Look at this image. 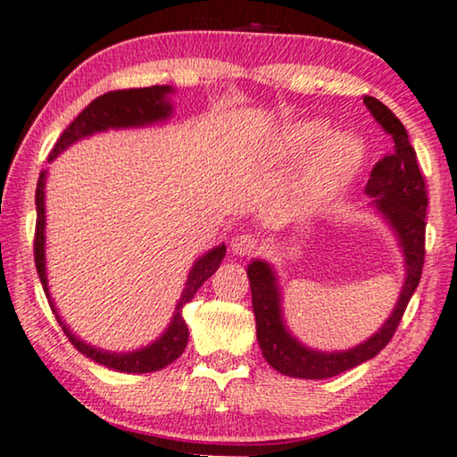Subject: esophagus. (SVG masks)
Masks as SVG:
<instances>
[{"label":"esophagus","mask_w":457,"mask_h":457,"mask_svg":"<svg viewBox=\"0 0 457 457\" xmlns=\"http://www.w3.org/2000/svg\"><path fill=\"white\" fill-rule=\"evenodd\" d=\"M230 249H233L235 255H251L253 251L257 249V239L255 235H249V233H241L233 237V241H230Z\"/></svg>","instance_id":"obj_1"}]
</instances>
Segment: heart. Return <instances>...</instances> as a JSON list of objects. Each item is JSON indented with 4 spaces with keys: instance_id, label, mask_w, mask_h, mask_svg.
Returning <instances> with one entry per match:
<instances>
[{
    "instance_id": "b5f03b06",
    "label": "heart",
    "mask_w": 457,
    "mask_h": 457,
    "mask_svg": "<svg viewBox=\"0 0 457 457\" xmlns=\"http://www.w3.org/2000/svg\"><path fill=\"white\" fill-rule=\"evenodd\" d=\"M328 134V123L320 121V119L295 123L278 136L276 154L282 158L303 154V152L313 148L317 142H321ZM361 164L362 148L359 142L348 136H329L328 140H323L307 177L303 179L296 200L305 208L320 206L353 181Z\"/></svg>"
}]
</instances>
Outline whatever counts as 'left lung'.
<instances>
[{
    "mask_svg": "<svg viewBox=\"0 0 457 457\" xmlns=\"http://www.w3.org/2000/svg\"><path fill=\"white\" fill-rule=\"evenodd\" d=\"M362 103L367 104L383 131L394 137V152L375 164L365 191L373 197L371 206L379 210V214L386 218L398 237L402 253H404L406 280L392 315L371 338L340 353H320L301 344L284 326L280 288H278V278L272 266L262 260L251 262L247 276L262 354L278 373L299 377V379H326L379 354L394 338L410 296L414 295L420 282L422 266H425V218L428 200L425 177L416 162V152L408 140L406 128L386 104L377 101L375 96H365Z\"/></svg>",
    "mask_w": 457,
    "mask_h": 457,
    "instance_id": "left-lung-1",
    "label": "left lung"
}]
</instances>
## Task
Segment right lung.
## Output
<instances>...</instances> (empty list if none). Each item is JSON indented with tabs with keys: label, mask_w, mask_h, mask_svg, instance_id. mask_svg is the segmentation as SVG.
<instances>
[{
	"label": "right lung",
	"mask_w": 457,
	"mask_h": 457,
	"mask_svg": "<svg viewBox=\"0 0 457 457\" xmlns=\"http://www.w3.org/2000/svg\"><path fill=\"white\" fill-rule=\"evenodd\" d=\"M170 92H173L170 86H148V88L113 90L95 98V101H92L88 107H86L82 113L78 115L68 128H65L63 134L59 136L57 144L53 146L49 154V162L53 158H57V154H62L65 148H70L74 142L82 140V137H88L92 134H98V131L142 128V125L164 121V119L170 117V113H173V104L169 103ZM45 181H47V170H43V173L38 175L37 195H35V204H37L35 263H37L38 278H41L43 290L49 299V305L57 317L59 326H62L65 336H68V340L74 344L84 356H88V359L98 362V365L115 369V371H121V373L161 371V369L179 359L185 346H187V338H189L187 323L183 320V307L194 299L197 288H200L202 284L216 272L218 266H220L222 257L227 253L224 243L218 245L214 249H210L206 255L197 257V262L194 263V268H191V272L187 276V282H185L181 299L175 307L173 320H170L167 332H164L161 338L140 350H134V353H109V350L90 346V344H86L84 340L78 338V336L62 321V317H59L55 309V303H53L49 295L47 272H45Z\"/></svg>",
	"instance_id": "add662e5"
}]
</instances>
